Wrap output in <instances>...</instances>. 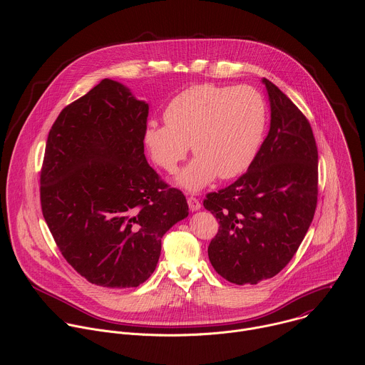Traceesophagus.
<instances>
[{
    "instance_id": "34e87169",
    "label": "esophagus",
    "mask_w": 365,
    "mask_h": 365,
    "mask_svg": "<svg viewBox=\"0 0 365 365\" xmlns=\"http://www.w3.org/2000/svg\"><path fill=\"white\" fill-rule=\"evenodd\" d=\"M187 205H189V210H190L192 212L200 210V202H199V199H196V197H193V196H189V197H187Z\"/></svg>"
}]
</instances>
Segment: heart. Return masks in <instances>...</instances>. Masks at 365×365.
<instances>
[{"instance_id": "b5f03b06", "label": "heart", "mask_w": 365, "mask_h": 365, "mask_svg": "<svg viewBox=\"0 0 365 365\" xmlns=\"http://www.w3.org/2000/svg\"><path fill=\"white\" fill-rule=\"evenodd\" d=\"M165 123H150L144 143L154 163L173 173L186 158L189 144L196 158L178 176L187 190H199L221 179L242 175L263 144L269 108L251 86L193 85L175 95Z\"/></svg>"}]
</instances>
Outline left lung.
<instances>
[{
    "instance_id": "1",
    "label": "left lung",
    "mask_w": 365,
    "mask_h": 365,
    "mask_svg": "<svg viewBox=\"0 0 365 365\" xmlns=\"http://www.w3.org/2000/svg\"><path fill=\"white\" fill-rule=\"evenodd\" d=\"M270 130L248 170L207 193L205 210L220 221L207 247L215 272L235 284L280 273L303 241L318 202V147L310 124L269 79Z\"/></svg>"
}]
</instances>
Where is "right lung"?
<instances>
[{
	"instance_id": "obj_1",
	"label": "right lung",
	"mask_w": 365,
	"mask_h": 365,
	"mask_svg": "<svg viewBox=\"0 0 365 365\" xmlns=\"http://www.w3.org/2000/svg\"><path fill=\"white\" fill-rule=\"evenodd\" d=\"M147 117L148 103L102 79L48 131L41 212L66 262L96 286L144 283L158 266L163 235L189 215L185 195L145 160Z\"/></svg>"
}]
</instances>
